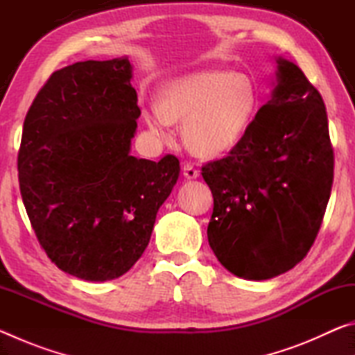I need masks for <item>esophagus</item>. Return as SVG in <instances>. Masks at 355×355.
<instances>
[{
	"mask_svg": "<svg viewBox=\"0 0 355 355\" xmlns=\"http://www.w3.org/2000/svg\"><path fill=\"white\" fill-rule=\"evenodd\" d=\"M183 175H184L186 178H188V180H196V178H199L200 172H199V169H197V167H196L194 164L186 163V164L183 166Z\"/></svg>",
	"mask_w": 355,
	"mask_h": 355,
	"instance_id": "obj_1",
	"label": "esophagus"
}]
</instances>
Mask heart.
Instances as JSON below:
<instances>
[{
  "label": "heart",
  "mask_w": 355,
  "mask_h": 355,
  "mask_svg": "<svg viewBox=\"0 0 355 355\" xmlns=\"http://www.w3.org/2000/svg\"><path fill=\"white\" fill-rule=\"evenodd\" d=\"M260 97L254 81L228 70L199 71L166 83L144 120L161 139H172V123L183 122L186 146L200 156L236 147L257 116Z\"/></svg>",
  "instance_id": "1"
}]
</instances>
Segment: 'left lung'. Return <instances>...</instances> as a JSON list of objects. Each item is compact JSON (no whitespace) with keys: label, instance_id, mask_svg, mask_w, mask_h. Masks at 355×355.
I'll return each mask as SVG.
<instances>
[{"label":"left lung","instance_id":"1","mask_svg":"<svg viewBox=\"0 0 355 355\" xmlns=\"http://www.w3.org/2000/svg\"><path fill=\"white\" fill-rule=\"evenodd\" d=\"M274 89L228 156L202 167L214 207L208 243L228 272L268 280L310 250L334 180L327 112L296 64L275 58Z\"/></svg>","mask_w":355,"mask_h":355}]
</instances>
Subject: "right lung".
<instances>
[{
    "label": "right lung",
    "instance_id": "add662e5",
    "mask_svg": "<svg viewBox=\"0 0 355 355\" xmlns=\"http://www.w3.org/2000/svg\"><path fill=\"white\" fill-rule=\"evenodd\" d=\"M127 56L55 71L23 123L21 199L50 260L89 282L117 279L147 249L180 161L131 156L141 110Z\"/></svg>",
    "mask_w": 355,
    "mask_h": 355
}]
</instances>
